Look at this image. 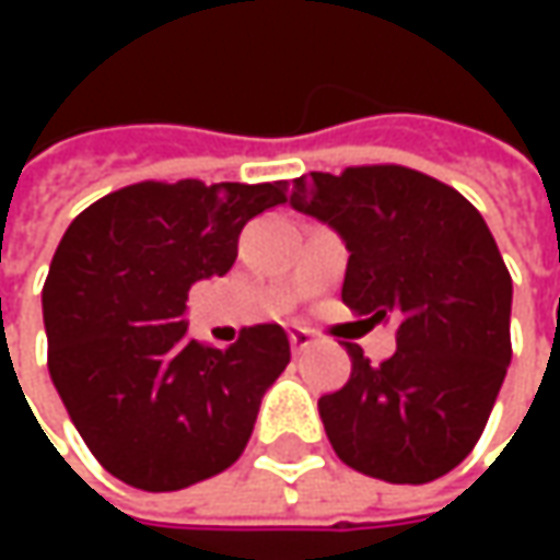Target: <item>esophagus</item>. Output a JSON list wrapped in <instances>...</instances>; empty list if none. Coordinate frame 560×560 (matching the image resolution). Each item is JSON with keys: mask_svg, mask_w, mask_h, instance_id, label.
<instances>
[{"mask_svg": "<svg viewBox=\"0 0 560 560\" xmlns=\"http://www.w3.org/2000/svg\"><path fill=\"white\" fill-rule=\"evenodd\" d=\"M290 342H292V352H295V355H302V352H308V349L314 346V336L308 334V330H292Z\"/></svg>", "mask_w": 560, "mask_h": 560, "instance_id": "1", "label": "esophagus"}]
</instances>
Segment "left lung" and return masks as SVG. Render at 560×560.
Instances as JSON below:
<instances>
[{
    "instance_id": "8db88e82",
    "label": "left lung",
    "mask_w": 560,
    "mask_h": 560,
    "mask_svg": "<svg viewBox=\"0 0 560 560\" xmlns=\"http://www.w3.org/2000/svg\"><path fill=\"white\" fill-rule=\"evenodd\" d=\"M292 208L339 230L342 302L396 327L371 364L320 396L339 462L386 483H430L474 452L511 364V273L483 214L458 189L401 164L299 177Z\"/></svg>"
}]
</instances>
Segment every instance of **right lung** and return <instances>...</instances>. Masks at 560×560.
I'll return each instance as SVG.
<instances>
[{
    "instance_id": "right-lung-1",
    "label": "right lung",
    "mask_w": 560,
    "mask_h": 560,
    "mask_svg": "<svg viewBox=\"0 0 560 560\" xmlns=\"http://www.w3.org/2000/svg\"><path fill=\"white\" fill-rule=\"evenodd\" d=\"M283 202V184L142 180L65 230L43 283L49 374L112 477L174 492L243 455L290 339L255 324L230 349L205 346L186 330V299L233 268L252 218Z\"/></svg>"
}]
</instances>
